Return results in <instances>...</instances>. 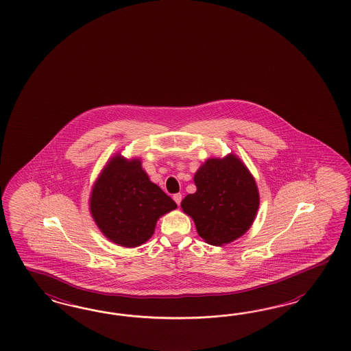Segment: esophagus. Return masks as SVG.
<instances>
[{
    "label": "esophagus",
    "mask_w": 351,
    "mask_h": 351,
    "mask_svg": "<svg viewBox=\"0 0 351 351\" xmlns=\"http://www.w3.org/2000/svg\"><path fill=\"white\" fill-rule=\"evenodd\" d=\"M172 198H173V201H175V202L178 203V204H179V206H180L181 199H182V197H181L180 193H178V194H175V195H173V197H172Z\"/></svg>",
    "instance_id": "1"
}]
</instances>
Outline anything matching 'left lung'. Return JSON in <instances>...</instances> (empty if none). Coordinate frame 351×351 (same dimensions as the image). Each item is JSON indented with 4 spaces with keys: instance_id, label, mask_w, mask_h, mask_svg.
Instances as JSON below:
<instances>
[{
    "instance_id": "obj_1",
    "label": "left lung",
    "mask_w": 351,
    "mask_h": 351,
    "mask_svg": "<svg viewBox=\"0 0 351 351\" xmlns=\"http://www.w3.org/2000/svg\"><path fill=\"white\" fill-rule=\"evenodd\" d=\"M197 191L181 201L198 235L213 245L241 238L255 221L260 194L255 178L233 153L208 158L194 175Z\"/></svg>"
}]
</instances>
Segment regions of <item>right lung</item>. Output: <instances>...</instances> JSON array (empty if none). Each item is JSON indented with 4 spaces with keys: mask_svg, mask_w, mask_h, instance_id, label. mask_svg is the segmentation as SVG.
Segmentation results:
<instances>
[{
    "mask_svg": "<svg viewBox=\"0 0 351 351\" xmlns=\"http://www.w3.org/2000/svg\"><path fill=\"white\" fill-rule=\"evenodd\" d=\"M88 207L106 238L121 247L134 248L144 245L154 234L160 216L178 206L150 181L141 160H128L117 153L94 182Z\"/></svg>",
    "mask_w": 351,
    "mask_h": 351,
    "instance_id": "1",
    "label": "right lung"
}]
</instances>
